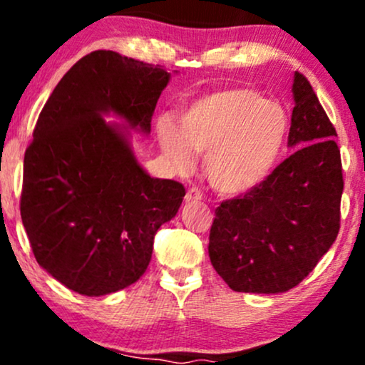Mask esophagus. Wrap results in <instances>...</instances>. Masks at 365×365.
I'll return each instance as SVG.
<instances>
[{
	"mask_svg": "<svg viewBox=\"0 0 365 365\" xmlns=\"http://www.w3.org/2000/svg\"><path fill=\"white\" fill-rule=\"evenodd\" d=\"M202 199H204V194L199 187H190L187 190V195H185L187 202H192V200H202Z\"/></svg>",
	"mask_w": 365,
	"mask_h": 365,
	"instance_id": "obj_1",
	"label": "esophagus"
}]
</instances>
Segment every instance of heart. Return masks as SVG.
I'll return each mask as SVG.
<instances>
[{"label": "heart", "mask_w": 365, "mask_h": 365, "mask_svg": "<svg viewBox=\"0 0 365 365\" xmlns=\"http://www.w3.org/2000/svg\"><path fill=\"white\" fill-rule=\"evenodd\" d=\"M171 165L190 170L192 150L207 156L206 173L216 190L238 195L257 187L274 168L288 133L283 106L250 87H226L197 99L183 111L180 128L158 127Z\"/></svg>", "instance_id": "heart-1"}]
</instances>
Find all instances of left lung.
Here are the masks:
<instances>
[{"label":"left lung","instance_id":"8db88e82","mask_svg":"<svg viewBox=\"0 0 365 365\" xmlns=\"http://www.w3.org/2000/svg\"><path fill=\"white\" fill-rule=\"evenodd\" d=\"M293 98L292 156L252 190L223 200L215 211L209 259L235 292H288L316 267L340 232L343 173L336 130L299 72Z\"/></svg>","mask_w":365,"mask_h":365}]
</instances>
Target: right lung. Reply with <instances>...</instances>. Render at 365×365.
I'll return each mask as SVG.
<instances>
[{
  "instance_id": "add662e5",
  "label": "right lung",
  "mask_w": 365,
  "mask_h": 365,
  "mask_svg": "<svg viewBox=\"0 0 365 365\" xmlns=\"http://www.w3.org/2000/svg\"><path fill=\"white\" fill-rule=\"evenodd\" d=\"M168 81L161 66L99 49L63 75L37 118L20 216L39 266L81 295L135 283L159 226L185 195L182 183L145 173L127 137L101 116L111 111L150 132Z\"/></svg>"
}]
</instances>
